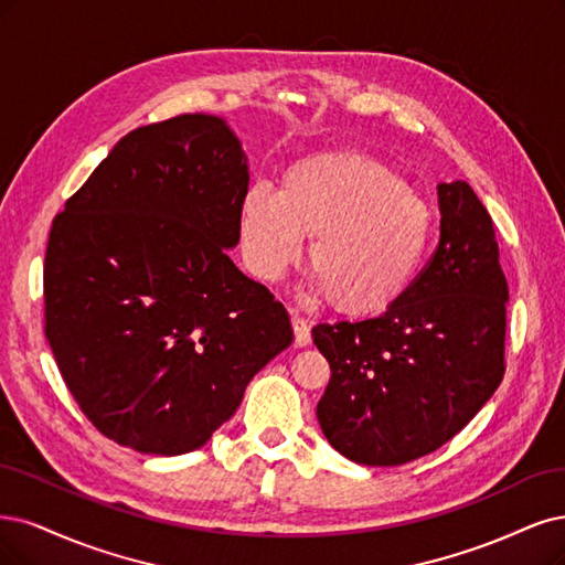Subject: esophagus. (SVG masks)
I'll return each mask as SVG.
<instances>
[{"mask_svg":"<svg viewBox=\"0 0 565 565\" xmlns=\"http://www.w3.org/2000/svg\"><path fill=\"white\" fill-rule=\"evenodd\" d=\"M291 329H295V343L299 348L310 343V327L301 316H291Z\"/></svg>","mask_w":565,"mask_h":565,"instance_id":"1","label":"esophagus"}]
</instances>
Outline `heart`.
Listing matches in <instances>:
<instances>
[{
    "instance_id": "heart-1",
    "label": "heart",
    "mask_w": 565,
    "mask_h": 565,
    "mask_svg": "<svg viewBox=\"0 0 565 565\" xmlns=\"http://www.w3.org/2000/svg\"><path fill=\"white\" fill-rule=\"evenodd\" d=\"M316 295L343 316H376L404 297L433 238V212L383 163L327 151L291 163L280 191L249 186L241 245L252 274L278 280L301 259Z\"/></svg>"
}]
</instances>
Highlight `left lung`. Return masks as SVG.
I'll list each match as a JSON object with an SVG mask.
<instances>
[{
    "label": "left lung",
    "mask_w": 565,
    "mask_h": 565,
    "mask_svg": "<svg viewBox=\"0 0 565 565\" xmlns=\"http://www.w3.org/2000/svg\"><path fill=\"white\" fill-rule=\"evenodd\" d=\"M439 245L383 316L313 327L332 376L318 420L372 468L437 451L504 376L508 280L491 215L468 182L439 184Z\"/></svg>",
    "instance_id": "obj_1"
}]
</instances>
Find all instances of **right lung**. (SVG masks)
Segmentation results:
<instances>
[{
	"label": "right lung",
	"instance_id": "obj_1",
	"mask_svg": "<svg viewBox=\"0 0 565 565\" xmlns=\"http://www.w3.org/2000/svg\"><path fill=\"white\" fill-rule=\"evenodd\" d=\"M245 153L210 114L128 132L53 220L44 334L84 416L140 454L196 451L291 343L289 316L226 255Z\"/></svg>",
	"mask_w": 565,
	"mask_h": 565
}]
</instances>
